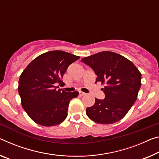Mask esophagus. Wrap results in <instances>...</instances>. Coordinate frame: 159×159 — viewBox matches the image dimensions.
<instances>
[{
    "label": "esophagus",
    "instance_id": "obj_1",
    "mask_svg": "<svg viewBox=\"0 0 159 159\" xmlns=\"http://www.w3.org/2000/svg\"><path fill=\"white\" fill-rule=\"evenodd\" d=\"M79 95H80V96H84V95H86V93L83 92V91H79Z\"/></svg>",
    "mask_w": 159,
    "mask_h": 159
}]
</instances>
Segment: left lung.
Returning <instances> with one entry per match:
<instances>
[{
	"label": "left lung",
	"mask_w": 159,
	"mask_h": 159,
	"mask_svg": "<svg viewBox=\"0 0 159 159\" xmlns=\"http://www.w3.org/2000/svg\"><path fill=\"white\" fill-rule=\"evenodd\" d=\"M81 61L95 71V83L105 85L102 89L105 99H95V104L86 109L88 117L102 125L122 120L137 100L142 74L129 59L112 52L97 53Z\"/></svg>",
	"instance_id": "left-lung-1"
}]
</instances>
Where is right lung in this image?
<instances>
[{"label": "right lung", "mask_w": 159, "mask_h": 159, "mask_svg": "<svg viewBox=\"0 0 159 159\" xmlns=\"http://www.w3.org/2000/svg\"><path fill=\"white\" fill-rule=\"evenodd\" d=\"M79 56L64 51L44 53L28 64L20 76L18 92L22 106L37 124L55 126L66 120L70 100L79 92L58 89L68 66Z\"/></svg>", "instance_id": "right-lung-1"}]
</instances>
